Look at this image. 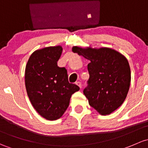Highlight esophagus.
I'll use <instances>...</instances> for the list:
<instances>
[{"label":"esophagus","mask_w":148,"mask_h":148,"mask_svg":"<svg viewBox=\"0 0 148 148\" xmlns=\"http://www.w3.org/2000/svg\"><path fill=\"white\" fill-rule=\"evenodd\" d=\"M76 85H77L79 88H81L82 87V83H80V82H77V83H76Z\"/></svg>","instance_id":"34e87169"}]
</instances>
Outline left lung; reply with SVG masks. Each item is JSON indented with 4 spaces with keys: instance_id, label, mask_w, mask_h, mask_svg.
Here are the masks:
<instances>
[{
    "instance_id": "1",
    "label": "left lung",
    "mask_w": 148,
    "mask_h": 148,
    "mask_svg": "<svg viewBox=\"0 0 148 148\" xmlns=\"http://www.w3.org/2000/svg\"><path fill=\"white\" fill-rule=\"evenodd\" d=\"M72 51L90 60L88 86L83 90L89 105L100 115H110L123 104L130 88L127 58L110 48L73 46Z\"/></svg>"
}]
</instances>
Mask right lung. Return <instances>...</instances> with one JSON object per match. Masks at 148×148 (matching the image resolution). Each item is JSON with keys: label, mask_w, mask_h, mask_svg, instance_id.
Segmentation results:
<instances>
[{"label": "right lung", "mask_w": 148, "mask_h": 148, "mask_svg": "<svg viewBox=\"0 0 148 148\" xmlns=\"http://www.w3.org/2000/svg\"><path fill=\"white\" fill-rule=\"evenodd\" d=\"M60 45L36 50L25 66V84L32 106L48 120L61 118L69 106L71 95L80 90L68 82L67 70L58 66Z\"/></svg>", "instance_id": "1"}]
</instances>
